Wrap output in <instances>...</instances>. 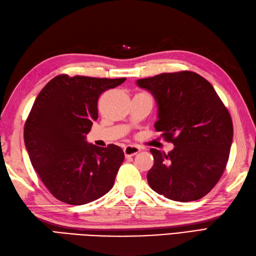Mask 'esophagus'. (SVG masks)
I'll return each mask as SVG.
<instances>
[{
	"mask_svg": "<svg viewBox=\"0 0 256 256\" xmlns=\"http://www.w3.org/2000/svg\"><path fill=\"white\" fill-rule=\"evenodd\" d=\"M140 152V148L136 146H127L124 148V156L126 158H130V156H134V155L138 154Z\"/></svg>",
	"mask_w": 256,
	"mask_h": 256,
	"instance_id": "34e87169",
	"label": "esophagus"
}]
</instances>
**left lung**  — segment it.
I'll return each instance as SVG.
<instances>
[{"instance_id": "left-lung-1", "label": "left lung", "mask_w": 256, "mask_h": 256, "mask_svg": "<svg viewBox=\"0 0 256 256\" xmlns=\"http://www.w3.org/2000/svg\"><path fill=\"white\" fill-rule=\"evenodd\" d=\"M158 108L156 132L175 148H151L150 186L170 200L190 202L206 196L225 170L234 127L228 110L206 79L193 72H164L136 80Z\"/></svg>"}]
</instances>
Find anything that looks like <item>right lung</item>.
<instances>
[{
	"label": "right lung",
	"mask_w": 256,
	"mask_h": 256,
	"mask_svg": "<svg viewBox=\"0 0 256 256\" xmlns=\"http://www.w3.org/2000/svg\"><path fill=\"white\" fill-rule=\"evenodd\" d=\"M124 80L58 74L36 96L24 124V144L34 170L58 200L82 205L113 188L122 150L89 144L86 134L98 120L100 96Z\"/></svg>",
	"instance_id": "1"
}]
</instances>
